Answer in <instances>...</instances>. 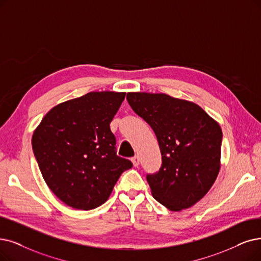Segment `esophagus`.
Here are the masks:
<instances>
[{"label": "esophagus", "instance_id": "obj_1", "mask_svg": "<svg viewBox=\"0 0 261 261\" xmlns=\"http://www.w3.org/2000/svg\"><path fill=\"white\" fill-rule=\"evenodd\" d=\"M132 162H133V165L135 166V167H137L138 165H139V162H140V160H139V158L137 155H135L134 158H132Z\"/></svg>", "mask_w": 261, "mask_h": 261}]
</instances>
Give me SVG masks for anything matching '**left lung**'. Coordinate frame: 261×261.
<instances>
[{"mask_svg":"<svg viewBox=\"0 0 261 261\" xmlns=\"http://www.w3.org/2000/svg\"><path fill=\"white\" fill-rule=\"evenodd\" d=\"M126 98L159 141L162 166L147 174L153 197L171 211L194 205L220 171V125L196 103L167 94L127 93Z\"/></svg>","mask_w":261,"mask_h":261,"instance_id":"1","label":"left lung"}]
</instances>
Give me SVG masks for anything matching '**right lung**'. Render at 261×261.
Segmentation results:
<instances>
[{"label": "right lung", "mask_w": 261, "mask_h": 261, "mask_svg": "<svg viewBox=\"0 0 261 261\" xmlns=\"http://www.w3.org/2000/svg\"><path fill=\"white\" fill-rule=\"evenodd\" d=\"M125 93L90 92L52 108L32 137L39 170L60 200L78 210L105 203L129 160L117 155L110 123Z\"/></svg>", "instance_id": "right-lung-1"}]
</instances>
